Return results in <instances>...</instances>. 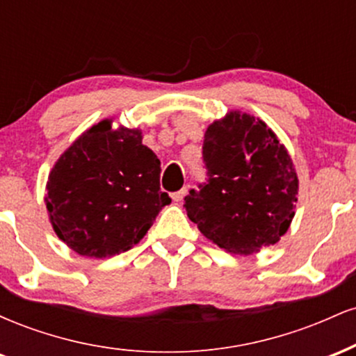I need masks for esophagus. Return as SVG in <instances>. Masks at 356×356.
Returning <instances> with one entry per match:
<instances>
[{"label":"esophagus","instance_id":"1","mask_svg":"<svg viewBox=\"0 0 356 356\" xmlns=\"http://www.w3.org/2000/svg\"><path fill=\"white\" fill-rule=\"evenodd\" d=\"M186 192H187V187H182L181 191L172 192V194H170V197H172L174 202H179V201H182L184 195H186Z\"/></svg>","mask_w":356,"mask_h":356}]
</instances>
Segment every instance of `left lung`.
I'll return each instance as SVG.
<instances>
[{
    "mask_svg": "<svg viewBox=\"0 0 356 356\" xmlns=\"http://www.w3.org/2000/svg\"><path fill=\"white\" fill-rule=\"evenodd\" d=\"M202 159L207 179L184 199L199 231L238 254L276 244L295 218L298 177L273 130L229 112L206 130Z\"/></svg>",
    "mask_w": 356,
    "mask_h": 356,
    "instance_id": "8db88e82",
    "label": "left lung"
}]
</instances>
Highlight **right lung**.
Returning a JSON list of instances; mask_svg holds the SVG:
<instances>
[{
	"mask_svg": "<svg viewBox=\"0 0 356 356\" xmlns=\"http://www.w3.org/2000/svg\"><path fill=\"white\" fill-rule=\"evenodd\" d=\"M47 209L58 238L88 257L129 251L170 204L161 161L138 130L93 125L58 159L47 184Z\"/></svg>",
	"mask_w": 356,
	"mask_h": 356,
	"instance_id": "obj_1",
	"label": "right lung"
}]
</instances>
